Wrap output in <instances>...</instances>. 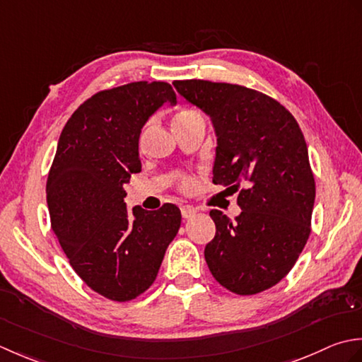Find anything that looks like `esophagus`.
I'll return each instance as SVG.
<instances>
[{
    "label": "esophagus",
    "mask_w": 362,
    "mask_h": 362,
    "mask_svg": "<svg viewBox=\"0 0 362 362\" xmlns=\"http://www.w3.org/2000/svg\"><path fill=\"white\" fill-rule=\"evenodd\" d=\"M197 212H198V209H197V208H194V206H190V204L181 206V214H182V217H184V218H192V217L195 216Z\"/></svg>",
    "instance_id": "1"
}]
</instances>
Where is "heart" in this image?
Segmentation results:
<instances>
[{
    "instance_id": "heart-1",
    "label": "heart",
    "mask_w": 362,
    "mask_h": 362,
    "mask_svg": "<svg viewBox=\"0 0 362 362\" xmlns=\"http://www.w3.org/2000/svg\"><path fill=\"white\" fill-rule=\"evenodd\" d=\"M192 114H197V110L195 109H181L180 112L175 115V120L184 119V117H189ZM192 186H194V180H192V178H182V181H181V189L182 190H190Z\"/></svg>"
}]
</instances>
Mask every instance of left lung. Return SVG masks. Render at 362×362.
<instances>
[{
  "instance_id": "obj_1",
  "label": "left lung",
  "mask_w": 362,
  "mask_h": 362,
  "mask_svg": "<svg viewBox=\"0 0 362 362\" xmlns=\"http://www.w3.org/2000/svg\"><path fill=\"white\" fill-rule=\"evenodd\" d=\"M173 86L212 119V182L239 190L242 212L233 222L211 211L216 235L206 264L230 292L267 291L289 274L311 234L315 181L303 132L289 110L255 88L203 79Z\"/></svg>"
}]
</instances>
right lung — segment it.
Segmentation results:
<instances>
[{
  "label": "right lung",
  "instance_id": "obj_1",
  "mask_svg": "<svg viewBox=\"0 0 362 362\" xmlns=\"http://www.w3.org/2000/svg\"><path fill=\"white\" fill-rule=\"evenodd\" d=\"M173 87L137 81L86 100L59 137L47 181L51 230L78 276L112 301H129L154 283L181 225V211H127L124 184L142 170L140 129Z\"/></svg>",
  "mask_w": 362,
  "mask_h": 362
}]
</instances>
